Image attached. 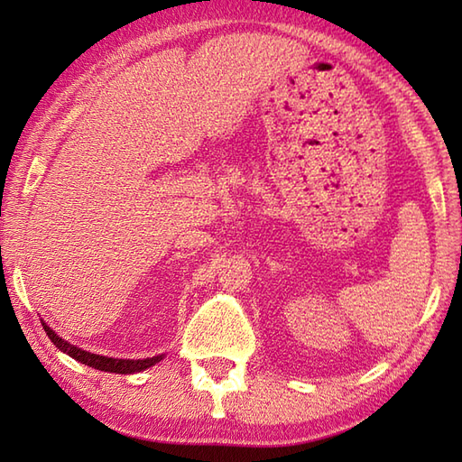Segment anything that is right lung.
Returning a JSON list of instances; mask_svg holds the SVG:
<instances>
[{"instance_id":"right-lung-1","label":"right lung","mask_w":462,"mask_h":462,"mask_svg":"<svg viewBox=\"0 0 462 462\" xmlns=\"http://www.w3.org/2000/svg\"><path fill=\"white\" fill-rule=\"evenodd\" d=\"M42 326L47 333V337L53 341V346L57 349H61L67 356H71L73 359L85 363V365L95 367L99 371H109V373H121V375H129V373H139L152 367L154 363H159L162 356H154V357H146V359H115V357H105V356H97V353L83 351L81 347L71 346V343L61 339L57 333L47 326L45 321H42Z\"/></svg>"}]
</instances>
